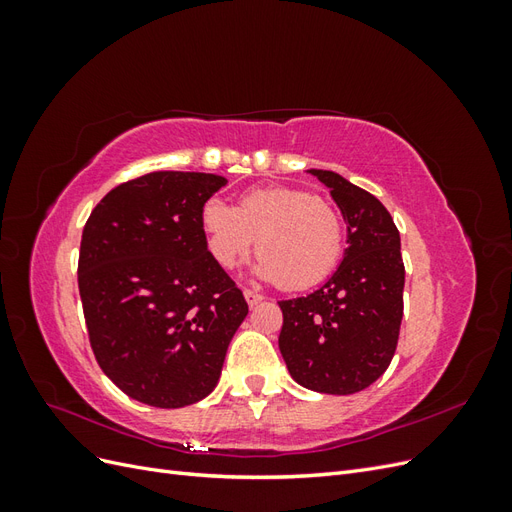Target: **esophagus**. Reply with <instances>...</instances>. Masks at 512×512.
<instances>
[{
	"instance_id": "34e87169",
	"label": "esophagus",
	"mask_w": 512,
	"mask_h": 512,
	"mask_svg": "<svg viewBox=\"0 0 512 512\" xmlns=\"http://www.w3.org/2000/svg\"><path fill=\"white\" fill-rule=\"evenodd\" d=\"M243 297H245V301H247V305H250V307L258 305L262 299H265L260 292H254V290H243Z\"/></svg>"
}]
</instances>
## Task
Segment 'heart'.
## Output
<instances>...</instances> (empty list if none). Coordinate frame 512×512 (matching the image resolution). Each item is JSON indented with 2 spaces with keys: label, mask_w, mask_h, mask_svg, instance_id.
Returning a JSON list of instances; mask_svg holds the SVG:
<instances>
[{
  "label": "heart",
  "mask_w": 512,
  "mask_h": 512,
  "mask_svg": "<svg viewBox=\"0 0 512 512\" xmlns=\"http://www.w3.org/2000/svg\"><path fill=\"white\" fill-rule=\"evenodd\" d=\"M203 228L213 260L232 269L256 245L254 273L286 290L312 288L327 277L344 247L339 213L318 196L297 188H258L239 207L220 198L203 205Z\"/></svg>",
  "instance_id": "heart-1"
}]
</instances>
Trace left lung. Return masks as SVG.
<instances>
[{
	"instance_id": "8db88e82",
	"label": "left lung",
	"mask_w": 512,
	"mask_h": 512,
	"mask_svg": "<svg viewBox=\"0 0 512 512\" xmlns=\"http://www.w3.org/2000/svg\"><path fill=\"white\" fill-rule=\"evenodd\" d=\"M348 224L342 265L307 297L280 301V352L290 376L327 395L374 384L397 348L406 269L399 230L380 200L333 170H309Z\"/></svg>"
}]
</instances>
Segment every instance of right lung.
Returning <instances> with one entry per match:
<instances>
[{
	"mask_svg": "<svg viewBox=\"0 0 512 512\" xmlns=\"http://www.w3.org/2000/svg\"><path fill=\"white\" fill-rule=\"evenodd\" d=\"M226 179L158 170L91 211L79 254L89 344L104 374L153 408L205 399L220 380L243 292L207 250L203 205Z\"/></svg>",
	"mask_w": 512,
	"mask_h": 512,
	"instance_id": "add662e5",
	"label": "right lung"
}]
</instances>
